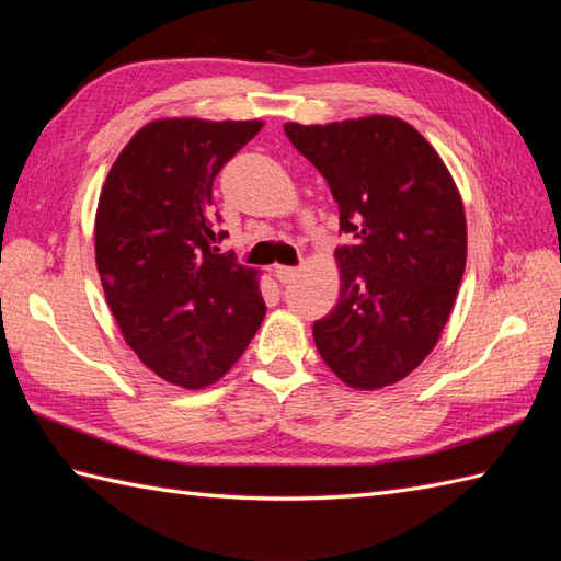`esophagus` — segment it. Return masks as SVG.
Here are the masks:
<instances>
[{"mask_svg":"<svg viewBox=\"0 0 561 561\" xmlns=\"http://www.w3.org/2000/svg\"><path fill=\"white\" fill-rule=\"evenodd\" d=\"M296 267H287V265H277L274 267V277H277L282 284H287V282H291L294 277H296Z\"/></svg>","mask_w":561,"mask_h":561,"instance_id":"1","label":"esophagus"}]
</instances>
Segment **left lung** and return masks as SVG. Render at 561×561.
Returning <instances> with one entry per match:
<instances>
[{"label": "left lung", "instance_id": "left-lung-1", "mask_svg": "<svg viewBox=\"0 0 561 561\" xmlns=\"http://www.w3.org/2000/svg\"><path fill=\"white\" fill-rule=\"evenodd\" d=\"M340 207V301L313 323L323 362L356 390L398 383L444 330L468 257L458 187L400 117L284 125Z\"/></svg>", "mask_w": 561, "mask_h": 561}]
</instances>
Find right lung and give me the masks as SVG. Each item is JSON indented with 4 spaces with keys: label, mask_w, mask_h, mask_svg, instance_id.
<instances>
[{
    "label": "right lung",
    "mask_w": 561,
    "mask_h": 561,
    "mask_svg": "<svg viewBox=\"0 0 561 561\" xmlns=\"http://www.w3.org/2000/svg\"><path fill=\"white\" fill-rule=\"evenodd\" d=\"M257 121H157L105 178L96 265L123 337L181 388L219 380L265 318L255 272L221 253L214 178L260 133Z\"/></svg>",
    "instance_id": "obj_1"
}]
</instances>
